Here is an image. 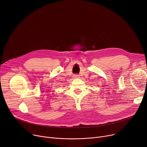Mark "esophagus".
<instances>
[{
    "label": "esophagus",
    "instance_id": "esophagus-1",
    "mask_svg": "<svg viewBox=\"0 0 147 147\" xmlns=\"http://www.w3.org/2000/svg\"><path fill=\"white\" fill-rule=\"evenodd\" d=\"M79 76H80V75H76V74H75V75H74V78H79Z\"/></svg>",
    "mask_w": 147,
    "mask_h": 147
}]
</instances>
